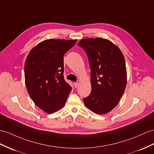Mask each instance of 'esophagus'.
I'll return each instance as SVG.
<instances>
[{"mask_svg": "<svg viewBox=\"0 0 154 154\" xmlns=\"http://www.w3.org/2000/svg\"><path fill=\"white\" fill-rule=\"evenodd\" d=\"M73 85H74V86H75V88L79 87V84L77 83V82H74Z\"/></svg>", "mask_w": 154, "mask_h": 154, "instance_id": "1", "label": "esophagus"}]
</instances>
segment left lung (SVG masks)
<instances>
[{
    "label": "left lung",
    "mask_w": 154,
    "mask_h": 154,
    "mask_svg": "<svg viewBox=\"0 0 154 154\" xmlns=\"http://www.w3.org/2000/svg\"><path fill=\"white\" fill-rule=\"evenodd\" d=\"M87 54L91 71L92 91L84 103L97 115L117 106L127 85L125 59L117 45L102 38L82 39L78 43Z\"/></svg>",
    "instance_id": "1"
}]
</instances>
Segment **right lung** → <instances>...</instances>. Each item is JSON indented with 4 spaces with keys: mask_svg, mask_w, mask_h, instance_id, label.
I'll return each mask as SVG.
<instances>
[{
    "mask_svg": "<svg viewBox=\"0 0 154 154\" xmlns=\"http://www.w3.org/2000/svg\"><path fill=\"white\" fill-rule=\"evenodd\" d=\"M77 39H49L31 49L25 64L26 90L38 107L52 114L62 109L72 87L64 79V55Z\"/></svg>",
    "mask_w": 154,
    "mask_h": 154,
    "instance_id": "obj_1",
    "label": "right lung"
}]
</instances>
